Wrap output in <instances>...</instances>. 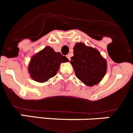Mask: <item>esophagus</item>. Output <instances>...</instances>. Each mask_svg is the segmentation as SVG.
I'll return each instance as SVG.
<instances>
[{
  "mask_svg": "<svg viewBox=\"0 0 133 133\" xmlns=\"http://www.w3.org/2000/svg\"><path fill=\"white\" fill-rule=\"evenodd\" d=\"M67 58H68V59H69V60H70V55L69 54L67 55Z\"/></svg>",
  "mask_w": 133,
  "mask_h": 133,
  "instance_id": "obj_1",
  "label": "esophagus"
}]
</instances>
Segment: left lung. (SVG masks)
<instances>
[{
	"label": "left lung",
	"instance_id": "1",
	"mask_svg": "<svg viewBox=\"0 0 133 133\" xmlns=\"http://www.w3.org/2000/svg\"><path fill=\"white\" fill-rule=\"evenodd\" d=\"M74 54L70 63L76 77L88 86L99 83L106 74L107 63L99 51L80 42L74 46Z\"/></svg>",
	"mask_w": 133,
	"mask_h": 133
}]
</instances>
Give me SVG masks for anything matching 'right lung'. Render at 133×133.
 <instances>
[{
	"instance_id": "add662e5",
	"label": "right lung",
	"mask_w": 133,
	"mask_h": 133,
	"mask_svg": "<svg viewBox=\"0 0 133 133\" xmlns=\"http://www.w3.org/2000/svg\"><path fill=\"white\" fill-rule=\"evenodd\" d=\"M68 61L60 52H56L53 48L47 46L32 57L28 71L36 81L45 82L56 75L61 63Z\"/></svg>"
}]
</instances>
